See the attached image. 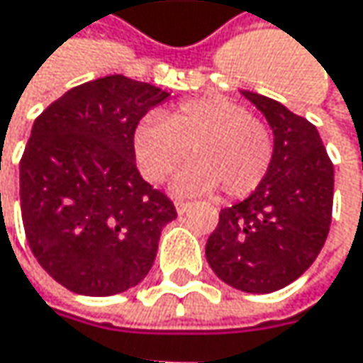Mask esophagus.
<instances>
[{
    "instance_id": "34e87169",
    "label": "esophagus",
    "mask_w": 363,
    "mask_h": 363,
    "mask_svg": "<svg viewBox=\"0 0 363 363\" xmlns=\"http://www.w3.org/2000/svg\"><path fill=\"white\" fill-rule=\"evenodd\" d=\"M174 206H177V212H179V214H184V212L191 208V201H182V199H177V201H174Z\"/></svg>"
}]
</instances>
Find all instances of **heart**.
Instances as JSON below:
<instances>
[{"mask_svg": "<svg viewBox=\"0 0 363 363\" xmlns=\"http://www.w3.org/2000/svg\"><path fill=\"white\" fill-rule=\"evenodd\" d=\"M140 174L162 182L177 166L195 157L174 177L181 195L212 193L246 197L264 181L273 162V138L264 119L240 103L210 94L179 103L166 115L145 117L132 134Z\"/></svg>", "mask_w": 363, "mask_h": 363, "instance_id": "obj_1", "label": "heart"}]
</instances>
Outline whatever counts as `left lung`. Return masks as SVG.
<instances>
[{
	"label": "left lung",
	"instance_id": "8db88e82",
	"mask_svg": "<svg viewBox=\"0 0 363 363\" xmlns=\"http://www.w3.org/2000/svg\"><path fill=\"white\" fill-rule=\"evenodd\" d=\"M242 94L273 130V162L250 197L220 210L206 258L225 284L269 294L298 279L324 248L334 166L311 121L273 99Z\"/></svg>",
	"mask_w": 363,
	"mask_h": 363
}]
</instances>
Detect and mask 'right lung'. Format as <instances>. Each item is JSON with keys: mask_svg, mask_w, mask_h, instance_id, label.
<instances>
[{"mask_svg": "<svg viewBox=\"0 0 363 363\" xmlns=\"http://www.w3.org/2000/svg\"><path fill=\"white\" fill-rule=\"evenodd\" d=\"M170 94L107 75L65 92L33 123L21 160V212L37 262L67 290L111 296L153 267L174 203L143 181L132 134Z\"/></svg>", "mask_w": 363, "mask_h": 363, "instance_id": "1", "label": "right lung"}]
</instances>
